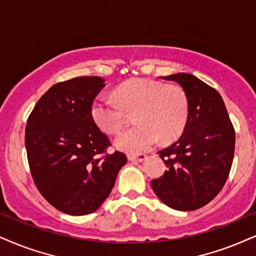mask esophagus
I'll return each mask as SVG.
<instances>
[{
  "label": "esophagus",
  "instance_id": "obj_1",
  "mask_svg": "<svg viewBox=\"0 0 256 256\" xmlns=\"http://www.w3.org/2000/svg\"><path fill=\"white\" fill-rule=\"evenodd\" d=\"M146 159L144 154H128V160L133 162H142Z\"/></svg>",
  "mask_w": 256,
  "mask_h": 256
}]
</instances>
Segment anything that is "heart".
<instances>
[{"label":"heart","mask_w":256,"mask_h":256,"mask_svg":"<svg viewBox=\"0 0 256 256\" xmlns=\"http://www.w3.org/2000/svg\"><path fill=\"white\" fill-rule=\"evenodd\" d=\"M115 100L97 97L91 104V118L100 132L115 134L122 128L127 114L134 112L136 126L123 130L114 144L129 154L142 153L160 140L170 144L184 132L188 118V94L178 85L138 78L114 91Z\"/></svg>","instance_id":"heart-1"}]
</instances>
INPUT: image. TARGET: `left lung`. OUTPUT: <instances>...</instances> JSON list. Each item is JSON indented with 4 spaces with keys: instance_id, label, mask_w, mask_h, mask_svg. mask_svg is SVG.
<instances>
[{
    "instance_id": "obj_1",
    "label": "left lung",
    "mask_w": 256,
    "mask_h": 256,
    "mask_svg": "<svg viewBox=\"0 0 256 256\" xmlns=\"http://www.w3.org/2000/svg\"><path fill=\"white\" fill-rule=\"evenodd\" d=\"M188 94V118L178 141L158 152L167 166L153 191L167 206L192 211L211 202L228 179L235 150V130L220 94L190 74L162 77Z\"/></svg>"
}]
</instances>
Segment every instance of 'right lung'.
<instances>
[{
  "label": "right lung",
  "mask_w": 256,
  "mask_h": 256,
  "mask_svg": "<svg viewBox=\"0 0 256 256\" xmlns=\"http://www.w3.org/2000/svg\"><path fill=\"white\" fill-rule=\"evenodd\" d=\"M104 82L77 77L56 83L27 120L24 144L33 180L42 197L68 215L98 209L127 162L123 153L104 154L110 141L91 118V104Z\"/></svg>",
  "instance_id": "1"
}]
</instances>
